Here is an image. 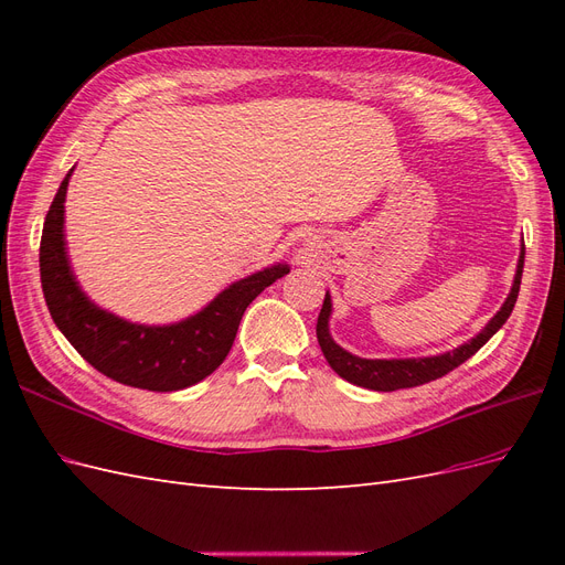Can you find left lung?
Listing matches in <instances>:
<instances>
[{"mask_svg":"<svg viewBox=\"0 0 565 565\" xmlns=\"http://www.w3.org/2000/svg\"><path fill=\"white\" fill-rule=\"evenodd\" d=\"M523 259H525V245H521L519 254V264H516V276L514 285H511V292L500 306V311L494 313L486 328L471 337L467 344H461L452 351L438 353V355H422V358H361L347 349H341L337 341L330 334V318H332V297L330 292H324L322 309L318 316L316 324V334H318V344L322 349V355L328 358L330 367L339 374L341 380H347L355 386L372 388V391H398V388H413L426 382H434L443 374H448L457 365L481 349L486 341L498 332L507 318L514 311V303L519 299V289H521V276H523Z\"/></svg>","mask_w":565,"mask_h":565,"instance_id":"obj_1","label":"left lung"}]
</instances>
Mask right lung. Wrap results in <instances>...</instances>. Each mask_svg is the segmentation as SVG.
Here are the masks:
<instances>
[{
    "instance_id": "add662e5",
    "label": "right lung",
    "mask_w": 565,
    "mask_h": 565,
    "mask_svg": "<svg viewBox=\"0 0 565 565\" xmlns=\"http://www.w3.org/2000/svg\"><path fill=\"white\" fill-rule=\"evenodd\" d=\"M73 169L51 202L40 245L42 289L56 328L84 361L119 384L179 391L210 377L226 361L247 306L287 276L289 264H273L231 282L179 322L143 324L119 318L87 297L67 256L65 193Z\"/></svg>"
}]
</instances>
